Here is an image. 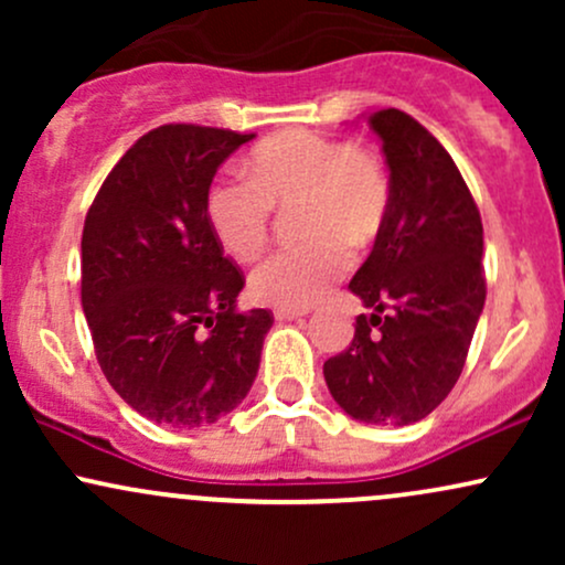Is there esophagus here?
Masks as SVG:
<instances>
[{
  "mask_svg": "<svg viewBox=\"0 0 565 565\" xmlns=\"http://www.w3.org/2000/svg\"><path fill=\"white\" fill-rule=\"evenodd\" d=\"M302 316H305V310H289V308L274 310L276 321H297V319H302Z\"/></svg>",
  "mask_w": 565,
  "mask_h": 565,
  "instance_id": "34e87169",
  "label": "esophagus"
}]
</instances>
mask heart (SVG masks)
<instances>
[{
    "mask_svg": "<svg viewBox=\"0 0 565 565\" xmlns=\"http://www.w3.org/2000/svg\"><path fill=\"white\" fill-rule=\"evenodd\" d=\"M297 206V233L308 244L278 252L252 270L257 302L300 310L319 302L345 274L348 249L364 252L391 210L382 161L361 146L295 129L268 138L246 159V180H217L206 193V220L236 260L260 255L274 210Z\"/></svg>",
    "mask_w": 565,
    "mask_h": 565,
    "instance_id": "heart-1",
    "label": "heart"
}]
</instances>
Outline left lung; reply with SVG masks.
I'll use <instances>...</instances> for the list:
<instances>
[{
	"instance_id": "left-lung-1",
	"label": "left lung",
	"mask_w": 565,
	"mask_h": 565,
	"mask_svg": "<svg viewBox=\"0 0 565 565\" xmlns=\"http://www.w3.org/2000/svg\"><path fill=\"white\" fill-rule=\"evenodd\" d=\"M391 167V210L350 291L372 313L323 364L329 393L353 419L412 425L462 374L486 302L481 212L440 142L417 119L366 116Z\"/></svg>"
}]
</instances>
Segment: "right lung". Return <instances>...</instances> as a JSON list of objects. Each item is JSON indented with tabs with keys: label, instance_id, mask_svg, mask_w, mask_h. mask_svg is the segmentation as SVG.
<instances>
[{
	"label": "right lung",
	"instance_id": "right-lung-1",
	"mask_svg": "<svg viewBox=\"0 0 565 565\" xmlns=\"http://www.w3.org/2000/svg\"><path fill=\"white\" fill-rule=\"evenodd\" d=\"M255 135L164 125L108 172L82 233V308L97 364L157 425L217 423L249 393L270 310L236 308L244 274L206 220L217 167Z\"/></svg>",
	"mask_w": 565,
	"mask_h": 565
}]
</instances>
